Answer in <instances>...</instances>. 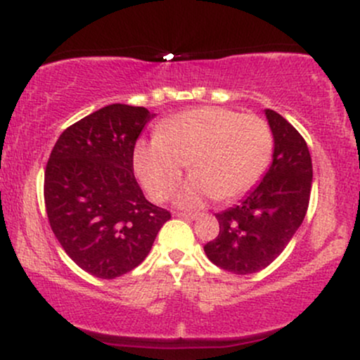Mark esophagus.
<instances>
[{"label":"esophagus","mask_w":360,"mask_h":360,"mask_svg":"<svg viewBox=\"0 0 360 360\" xmlns=\"http://www.w3.org/2000/svg\"><path fill=\"white\" fill-rule=\"evenodd\" d=\"M176 217L186 218V220H198V214L196 213H176Z\"/></svg>","instance_id":"1"}]
</instances>
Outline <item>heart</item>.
<instances>
[{"label": "heart", "mask_w": 360, "mask_h": 360, "mask_svg": "<svg viewBox=\"0 0 360 360\" xmlns=\"http://www.w3.org/2000/svg\"><path fill=\"white\" fill-rule=\"evenodd\" d=\"M272 147V131L262 118L206 106L176 115L159 137L137 142L134 162L148 194L164 200L191 160L194 174L176 201L196 208L210 198L233 200L249 191L269 166Z\"/></svg>", "instance_id": "1"}]
</instances>
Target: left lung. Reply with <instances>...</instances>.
<instances>
[{"label": "left lung", "instance_id": "obj_1", "mask_svg": "<svg viewBox=\"0 0 360 360\" xmlns=\"http://www.w3.org/2000/svg\"><path fill=\"white\" fill-rule=\"evenodd\" d=\"M274 152L260 183L233 208L217 213L220 232L205 245L214 266L233 274L266 269L307 214L313 166L308 146L300 131L274 110H266Z\"/></svg>", "mask_w": 360, "mask_h": 360}]
</instances>
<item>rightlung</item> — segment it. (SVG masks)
Segmentation results:
<instances>
[{"label":"right lung","mask_w":360,"mask_h":360,"mask_svg":"<svg viewBox=\"0 0 360 360\" xmlns=\"http://www.w3.org/2000/svg\"><path fill=\"white\" fill-rule=\"evenodd\" d=\"M154 117L143 106L108 105L65 128L49 157V223L91 276L115 279L135 269L171 218L146 200L134 176L135 143Z\"/></svg>","instance_id":"obj_1"}]
</instances>
